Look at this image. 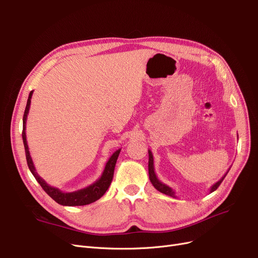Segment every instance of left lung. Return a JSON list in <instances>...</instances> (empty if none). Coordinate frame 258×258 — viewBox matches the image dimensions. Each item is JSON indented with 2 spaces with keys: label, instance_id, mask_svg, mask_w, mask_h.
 <instances>
[{
  "label": "left lung",
  "instance_id": "obj_1",
  "mask_svg": "<svg viewBox=\"0 0 258 258\" xmlns=\"http://www.w3.org/2000/svg\"><path fill=\"white\" fill-rule=\"evenodd\" d=\"M148 153H149L148 170H149V178H150L151 183L154 186V188H155L156 190H158L159 192H162V193H164V194H166V195H169V196H172V198H176L174 190H173L172 188H170L169 186L165 185L164 182H162L161 180H159V179L157 178V176H156V174H155V171H154V164H153V155H152V152H151L150 150H148ZM229 170H230V169H229ZM229 170L227 171V173L229 172ZM227 173H226L222 178H220L217 182H215L214 185L210 188V193H212L213 191H215V190L218 188V186L220 185V183H222V181H223L224 178L226 177Z\"/></svg>",
  "mask_w": 258,
  "mask_h": 258
}]
</instances>
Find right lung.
I'll return each instance as SVG.
<instances>
[{"instance_id":"1","label":"right lung","mask_w":258,"mask_h":258,"mask_svg":"<svg viewBox=\"0 0 258 258\" xmlns=\"http://www.w3.org/2000/svg\"><path fill=\"white\" fill-rule=\"evenodd\" d=\"M33 91H30L28 100H27V105L25 108V112H24L23 116V132H22V138H23V143L24 147H25V153H26V159H27V165L29 167L30 172L32 175L35 177L36 181H38L41 187L44 189V191L50 196V198L55 201L57 204L62 205V206H85V205H89L91 203H94L95 201L100 200L102 196L105 194V192L108 190L110 183L112 181L113 178V173H114V167L117 161L118 154L120 152V149L116 150L110 158L108 159V162L106 163L105 169L103 171L102 176L91 183L90 186L86 187L84 189L75 191V192H63L60 191L57 188L49 186L48 183L38 174V172L35 171V167L33 165L32 158L29 153L28 149V145H27V140H26V120H27V115L29 113V108H30V103H31V96H32Z\"/></svg>"}]
</instances>
